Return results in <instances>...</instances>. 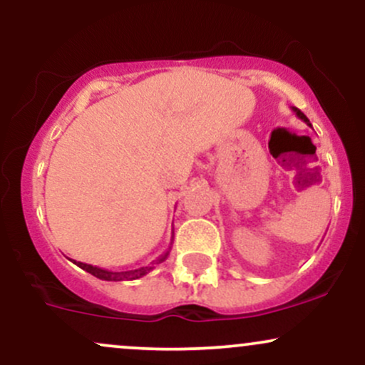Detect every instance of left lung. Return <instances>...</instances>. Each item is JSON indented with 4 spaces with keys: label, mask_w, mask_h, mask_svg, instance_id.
<instances>
[{
    "label": "left lung",
    "mask_w": 365,
    "mask_h": 365,
    "mask_svg": "<svg viewBox=\"0 0 365 365\" xmlns=\"http://www.w3.org/2000/svg\"><path fill=\"white\" fill-rule=\"evenodd\" d=\"M293 111H295V115H297V116H299V118H300V120H304V121H305V123H307V125H309V127H312V125H311V121H309V120H307V116H305L302 111H300V110H297V108H293Z\"/></svg>",
    "instance_id": "8db88e82"
}]
</instances>
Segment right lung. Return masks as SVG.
Returning <instances> with one entry per match:
<instances>
[{"label": "right lung", "instance_id": "add662e5", "mask_svg": "<svg viewBox=\"0 0 365 365\" xmlns=\"http://www.w3.org/2000/svg\"><path fill=\"white\" fill-rule=\"evenodd\" d=\"M171 242H173V237H171ZM171 245V244H170ZM171 247L168 250H166L165 254L161 255V257L158 259V261L150 262V266H145V267H139V269H132V271H108V269H103V267H98V266H92V264H86V262H77L78 267H82L83 271H87V273H91L92 276H96V278L99 279H104V282H123V279H137V278H142V276H145L149 273V271L154 269V264H159L165 261L166 257H168Z\"/></svg>", "mask_w": 365, "mask_h": 365}]
</instances>
